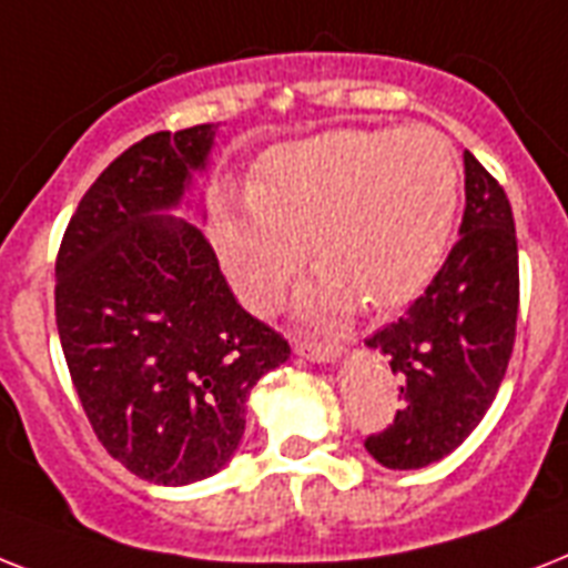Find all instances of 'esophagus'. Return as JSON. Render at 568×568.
Returning a JSON list of instances; mask_svg holds the SVG:
<instances>
[{
  "mask_svg": "<svg viewBox=\"0 0 568 568\" xmlns=\"http://www.w3.org/2000/svg\"><path fill=\"white\" fill-rule=\"evenodd\" d=\"M294 349H297V356L308 358V362H335L344 353L338 344H317V341H297Z\"/></svg>",
  "mask_w": 568,
  "mask_h": 568,
  "instance_id": "obj_1",
  "label": "esophagus"
}]
</instances>
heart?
Wrapping results in <instances>:
<instances>
[{
    "label": "heart",
    "instance_id": "obj_1",
    "mask_svg": "<svg viewBox=\"0 0 568 568\" xmlns=\"http://www.w3.org/2000/svg\"><path fill=\"white\" fill-rule=\"evenodd\" d=\"M458 210V156L435 128L335 131L265 156L212 219L221 265L253 312H271L303 265L317 312L390 308L435 274Z\"/></svg>",
    "mask_w": 568,
    "mask_h": 568
}]
</instances>
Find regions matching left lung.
Instances as JSON below:
<instances>
[{
    "mask_svg": "<svg viewBox=\"0 0 568 568\" xmlns=\"http://www.w3.org/2000/svg\"><path fill=\"white\" fill-rule=\"evenodd\" d=\"M460 239L428 288L394 324L367 338L399 376L403 408L364 449L388 469L446 458L496 399L516 338L519 251L499 180L464 151Z\"/></svg>",
    "mask_w": 568,
    "mask_h": 568,
    "instance_id": "left-lung-1",
    "label": "left lung"
}]
</instances>
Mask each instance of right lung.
I'll list each match as a JSON object with an SVG mask.
<instances>
[{"mask_svg": "<svg viewBox=\"0 0 568 568\" xmlns=\"http://www.w3.org/2000/svg\"><path fill=\"white\" fill-rule=\"evenodd\" d=\"M215 131H160L119 154L54 262L60 347L92 432L133 476L169 487L233 458L247 394L292 356L239 306L204 233L160 215L206 169Z\"/></svg>", "mask_w": 568, "mask_h": 568, "instance_id": "right-lung-1", "label": "right lung"}]
</instances>
